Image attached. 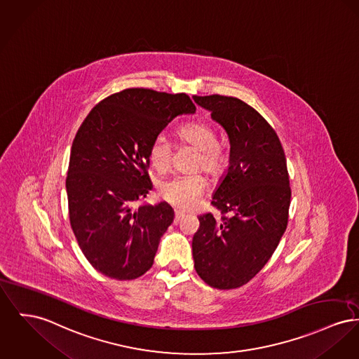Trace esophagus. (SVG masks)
<instances>
[{"label": "esophagus", "instance_id": "esophagus-1", "mask_svg": "<svg viewBox=\"0 0 359 359\" xmlns=\"http://www.w3.org/2000/svg\"><path fill=\"white\" fill-rule=\"evenodd\" d=\"M184 217V211L175 210V222H179L180 218Z\"/></svg>", "mask_w": 359, "mask_h": 359}]
</instances>
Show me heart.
<instances>
[{
  "label": "heart",
  "mask_w": 359,
  "mask_h": 359,
  "mask_svg": "<svg viewBox=\"0 0 359 359\" xmlns=\"http://www.w3.org/2000/svg\"><path fill=\"white\" fill-rule=\"evenodd\" d=\"M179 137L183 142L199 150L195 168L203 169L211 176H218L225 168V153L219 147L217 131L208 122H191L180 127ZM173 147L164 133L157 134L149 148V158L153 167L164 172L170 167ZM206 177L196 172L190 175H176L158 184L161 199L179 209H191L196 205L206 190Z\"/></svg>",
  "instance_id": "b5f03b06"
}]
</instances>
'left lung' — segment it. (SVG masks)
<instances>
[{"label": "left lung", "instance_id": "1", "mask_svg": "<svg viewBox=\"0 0 359 359\" xmlns=\"http://www.w3.org/2000/svg\"><path fill=\"white\" fill-rule=\"evenodd\" d=\"M192 97L231 142L228 173L211 201L221 218L198 217L194 267L211 287L231 290L264 267L286 231L292 196L286 157L274 128L250 104L221 95Z\"/></svg>", "mask_w": 359, "mask_h": 359}]
</instances>
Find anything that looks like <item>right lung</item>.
Returning a JSON list of instances; mask_svg holds the SVG:
<instances>
[{
    "label": "right lung",
    "instance_id": "right-lung-1",
    "mask_svg": "<svg viewBox=\"0 0 359 359\" xmlns=\"http://www.w3.org/2000/svg\"><path fill=\"white\" fill-rule=\"evenodd\" d=\"M195 109L186 93L128 88L86 115L72 145L66 192L70 226L99 273L131 280L153 266L173 210L165 202L135 205L151 190L149 148L173 118Z\"/></svg>",
    "mask_w": 359,
    "mask_h": 359
}]
</instances>
